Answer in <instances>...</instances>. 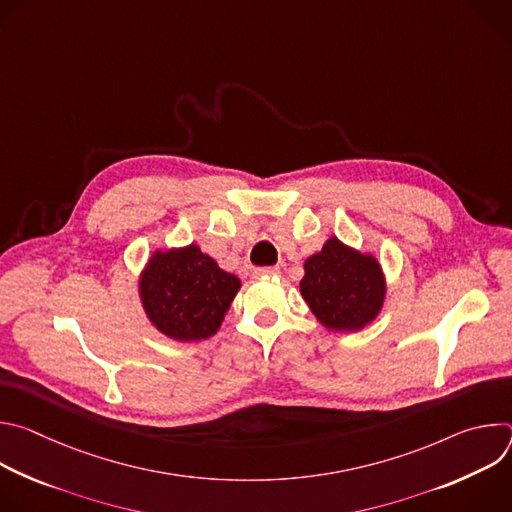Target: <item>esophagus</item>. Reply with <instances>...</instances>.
<instances>
[{"instance_id": "1", "label": "esophagus", "mask_w": 512, "mask_h": 512, "mask_svg": "<svg viewBox=\"0 0 512 512\" xmlns=\"http://www.w3.org/2000/svg\"><path fill=\"white\" fill-rule=\"evenodd\" d=\"M255 277H273V275H279V269L277 267H257L253 271Z\"/></svg>"}]
</instances>
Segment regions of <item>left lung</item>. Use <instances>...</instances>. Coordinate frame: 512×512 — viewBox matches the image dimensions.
<instances>
[{"mask_svg": "<svg viewBox=\"0 0 512 512\" xmlns=\"http://www.w3.org/2000/svg\"><path fill=\"white\" fill-rule=\"evenodd\" d=\"M304 267L300 291L324 326L358 330L375 320L385 298V279L375 257L330 239Z\"/></svg>", "mask_w": 512, "mask_h": 512, "instance_id": "left-lung-1", "label": "left lung"}]
</instances>
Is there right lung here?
I'll list each match as a JSON object with an SVG mask.
<instances>
[{"mask_svg": "<svg viewBox=\"0 0 512 512\" xmlns=\"http://www.w3.org/2000/svg\"><path fill=\"white\" fill-rule=\"evenodd\" d=\"M239 287V277L223 271L196 245L156 253L139 285L148 318L174 340L212 336Z\"/></svg>", "mask_w": 512, "mask_h": 512, "instance_id": "add662e5", "label": "right lung"}]
</instances>
